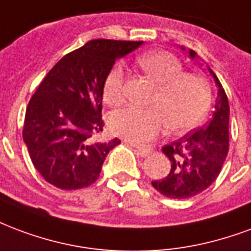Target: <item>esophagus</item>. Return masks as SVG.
I'll return each mask as SVG.
<instances>
[{
  "label": "esophagus",
  "instance_id": "obj_1",
  "mask_svg": "<svg viewBox=\"0 0 251 251\" xmlns=\"http://www.w3.org/2000/svg\"><path fill=\"white\" fill-rule=\"evenodd\" d=\"M137 154L141 155V157H146V155H149L150 154V149L149 148H137Z\"/></svg>",
  "mask_w": 251,
  "mask_h": 251
}]
</instances>
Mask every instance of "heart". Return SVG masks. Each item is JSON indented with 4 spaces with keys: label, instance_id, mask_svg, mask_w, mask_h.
I'll return each instance as SVG.
<instances>
[{
    "label": "heart",
    "instance_id": "b5f03b06",
    "mask_svg": "<svg viewBox=\"0 0 251 251\" xmlns=\"http://www.w3.org/2000/svg\"><path fill=\"white\" fill-rule=\"evenodd\" d=\"M137 64L157 86L150 100L154 107L127 106L111 113L109 126L127 141L142 144L170 126L174 133H183L201 124L211 103L207 79L197 73H185L181 61L169 51L155 50L137 58ZM125 98V72L116 66L103 85V101L118 106Z\"/></svg>",
    "mask_w": 251,
    "mask_h": 251
}]
</instances>
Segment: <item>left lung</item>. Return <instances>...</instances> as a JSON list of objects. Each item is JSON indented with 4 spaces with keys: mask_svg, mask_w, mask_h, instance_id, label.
Returning <instances> with one entry per match:
<instances>
[{
    "mask_svg": "<svg viewBox=\"0 0 251 251\" xmlns=\"http://www.w3.org/2000/svg\"><path fill=\"white\" fill-rule=\"evenodd\" d=\"M189 55L194 59L197 53L189 50ZM207 69L218 88L213 117L203 127L163 146L162 151L172 163L170 172L151 182L157 192L169 198L186 200L207 189L218 177L229 151V101L214 72Z\"/></svg>",
    "mask_w": 251,
    "mask_h": 251,
    "instance_id": "8db88e82",
    "label": "left lung"
}]
</instances>
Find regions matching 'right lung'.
I'll use <instances>...</instances> for the list:
<instances>
[{
	"label": "right lung",
	"mask_w": 251,
	"mask_h": 251,
	"mask_svg": "<svg viewBox=\"0 0 251 251\" xmlns=\"http://www.w3.org/2000/svg\"><path fill=\"white\" fill-rule=\"evenodd\" d=\"M144 41L92 40L59 59L26 107L22 137L46 182L77 190L97 181L118 138L96 142L102 131L103 85L116 61Z\"/></svg>",
	"instance_id": "add662e5"
}]
</instances>
